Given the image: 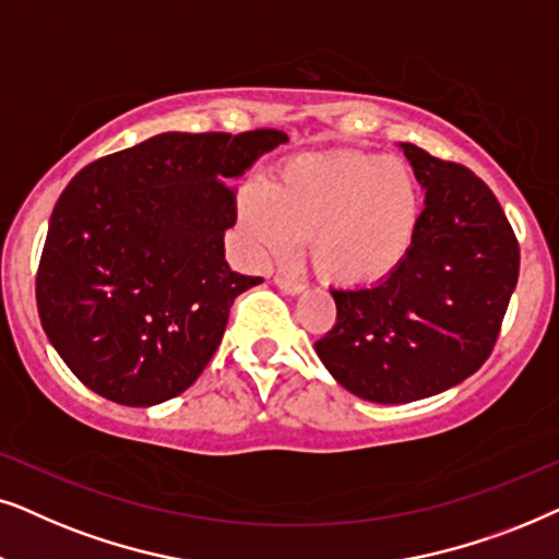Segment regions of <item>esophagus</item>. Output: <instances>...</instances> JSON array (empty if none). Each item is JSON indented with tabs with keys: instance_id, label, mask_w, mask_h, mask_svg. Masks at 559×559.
I'll list each match as a JSON object with an SVG mask.
<instances>
[{
	"instance_id": "1",
	"label": "esophagus",
	"mask_w": 559,
	"mask_h": 559,
	"mask_svg": "<svg viewBox=\"0 0 559 559\" xmlns=\"http://www.w3.org/2000/svg\"><path fill=\"white\" fill-rule=\"evenodd\" d=\"M275 286H278L284 294H292V296L301 294L304 288H307V284H301V281H296L292 275H284V273L275 275Z\"/></svg>"
}]
</instances>
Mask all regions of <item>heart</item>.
I'll return each instance as SVG.
<instances>
[{
    "label": "heart",
    "mask_w": 559,
    "mask_h": 559,
    "mask_svg": "<svg viewBox=\"0 0 559 559\" xmlns=\"http://www.w3.org/2000/svg\"><path fill=\"white\" fill-rule=\"evenodd\" d=\"M421 191L399 158L368 153L299 155L271 186L245 183L237 217L258 260L278 263L309 240L311 263L340 286L389 278L414 245Z\"/></svg>",
    "instance_id": "b5f03b06"
}]
</instances>
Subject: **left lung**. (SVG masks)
I'll return each mask as SVG.
<instances>
[{
    "mask_svg": "<svg viewBox=\"0 0 559 559\" xmlns=\"http://www.w3.org/2000/svg\"><path fill=\"white\" fill-rule=\"evenodd\" d=\"M401 147L427 191L412 250L381 284L332 288L337 322L314 342L334 381L373 404H408L473 376L519 281V242L493 191L460 163Z\"/></svg>",
    "mask_w": 559,
    "mask_h": 559,
    "instance_id": "8db88e82",
    "label": "left lung"
}]
</instances>
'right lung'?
<instances>
[{
  "label": "right lung",
  "instance_id": "right-lung-1",
  "mask_svg": "<svg viewBox=\"0 0 559 559\" xmlns=\"http://www.w3.org/2000/svg\"><path fill=\"white\" fill-rule=\"evenodd\" d=\"M281 130L163 132L81 168L50 214L35 296L43 330L86 389L153 406L202 376L229 307L263 278L235 273V189Z\"/></svg>",
  "mask_w": 559,
  "mask_h": 559
}]
</instances>
